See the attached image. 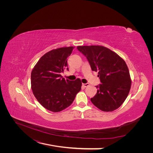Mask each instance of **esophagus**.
<instances>
[{"label": "esophagus", "instance_id": "obj_1", "mask_svg": "<svg viewBox=\"0 0 153 153\" xmlns=\"http://www.w3.org/2000/svg\"><path fill=\"white\" fill-rule=\"evenodd\" d=\"M89 83H86V84H82V85L84 86V87H87L88 86H89Z\"/></svg>", "mask_w": 153, "mask_h": 153}]
</instances>
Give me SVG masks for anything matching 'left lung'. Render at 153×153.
<instances>
[{
	"mask_svg": "<svg viewBox=\"0 0 153 153\" xmlns=\"http://www.w3.org/2000/svg\"><path fill=\"white\" fill-rule=\"evenodd\" d=\"M77 50L89 62L92 71L98 72L101 84L95 86L97 92L91 100L103 111H111L122 105L129 94L131 79L125 61L102 46H80Z\"/></svg>",
	"mask_w": 153,
	"mask_h": 153,
	"instance_id": "1",
	"label": "left lung"
}]
</instances>
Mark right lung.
<instances>
[{"label": "right lung", "instance_id": "add662e5", "mask_svg": "<svg viewBox=\"0 0 153 153\" xmlns=\"http://www.w3.org/2000/svg\"><path fill=\"white\" fill-rule=\"evenodd\" d=\"M74 47H64L45 54L31 73V86L35 97L47 110L58 112L73 102L81 91V80L71 81L61 75L68 68L67 58Z\"/></svg>", "mask_w": 153, "mask_h": 153}]
</instances>
